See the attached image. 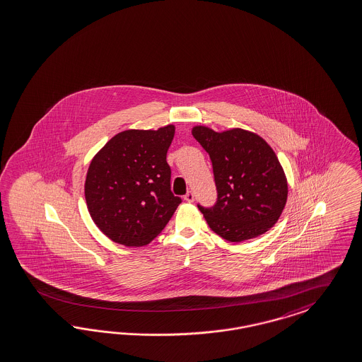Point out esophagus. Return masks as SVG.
<instances>
[{
    "mask_svg": "<svg viewBox=\"0 0 362 362\" xmlns=\"http://www.w3.org/2000/svg\"><path fill=\"white\" fill-rule=\"evenodd\" d=\"M184 200L187 201V202H193L194 201V194L192 192H187L185 197H184Z\"/></svg>",
    "mask_w": 362,
    "mask_h": 362,
    "instance_id": "34e87169",
    "label": "esophagus"
}]
</instances>
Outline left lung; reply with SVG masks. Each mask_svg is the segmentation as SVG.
I'll use <instances>...</instances> for the list:
<instances>
[{
	"instance_id": "obj_1",
	"label": "left lung",
	"mask_w": 362,
	"mask_h": 362,
	"mask_svg": "<svg viewBox=\"0 0 362 362\" xmlns=\"http://www.w3.org/2000/svg\"><path fill=\"white\" fill-rule=\"evenodd\" d=\"M192 134L211 157L218 193L214 208L199 205L206 224L230 243L266 233L278 223L288 196L275 151L260 135L239 127L214 132L199 124Z\"/></svg>"
}]
</instances>
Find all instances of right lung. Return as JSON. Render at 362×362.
<instances>
[{"mask_svg":"<svg viewBox=\"0 0 362 362\" xmlns=\"http://www.w3.org/2000/svg\"><path fill=\"white\" fill-rule=\"evenodd\" d=\"M175 124L158 130H124L90 162L84 196L103 235L126 247H144L169 223L181 199L170 190L166 153Z\"/></svg>","mask_w":362,"mask_h":362,"instance_id":"add662e5","label":"right lung"}]
</instances>
